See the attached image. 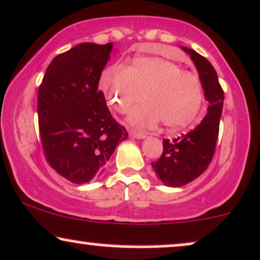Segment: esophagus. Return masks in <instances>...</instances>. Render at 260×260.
Returning a JSON list of instances; mask_svg holds the SVG:
<instances>
[{
    "label": "esophagus",
    "instance_id": "1",
    "mask_svg": "<svg viewBox=\"0 0 260 260\" xmlns=\"http://www.w3.org/2000/svg\"><path fill=\"white\" fill-rule=\"evenodd\" d=\"M129 134L133 137V138H137V139H144V138H145V137H146L145 133H143V132H137V131H131Z\"/></svg>",
    "mask_w": 260,
    "mask_h": 260
}]
</instances>
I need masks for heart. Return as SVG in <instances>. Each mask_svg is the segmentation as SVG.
Instances as JSON below:
<instances>
[{"mask_svg": "<svg viewBox=\"0 0 260 260\" xmlns=\"http://www.w3.org/2000/svg\"><path fill=\"white\" fill-rule=\"evenodd\" d=\"M99 88L120 114L137 104L143 93L145 102L128 115V122L138 128H151L160 120L167 128L186 126L203 102L199 75L158 57H139L124 68L106 69L99 79Z\"/></svg>", "mask_w": 260, "mask_h": 260, "instance_id": "1", "label": "heart"}]
</instances>
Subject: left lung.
I'll return each mask as SVG.
<instances>
[{
  "instance_id": "left-lung-1",
  "label": "left lung",
  "mask_w": 260,
  "mask_h": 260,
  "mask_svg": "<svg viewBox=\"0 0 260 260\" xmlns=\"http://www.w3.org/2000/svg\"><path fill=\"white\" fill-rule=\"evenodd\" d=\"M201 79L205 96L208 100V112L198 127L181 137L164 139V152L157 161L151 162L156 176L167 186H181L207 170L215 152L223 110L224 92L214 68L205 57L193 49H187Z\"/></svg>"
}]
</instances>
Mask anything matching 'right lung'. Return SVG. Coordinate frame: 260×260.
<instances>
[{
  "label": "right lung",
  "instance_id": "right-lung-1",
  "mask_svg": "<svg viewBox=\"0 0 260 260\" xmlns=\"http://www.w3.org/2000/svg\"><path fill=\"white\" fill-rule=\"evenodd\" d=\"M112 47V42H84L58 54L39 88V128L46 160L74 184L98 178L117 144L128 137L98 89Z\"/></svg>",
  "mask_w": 260,
  "mask_h": 260
}]
</instances>
